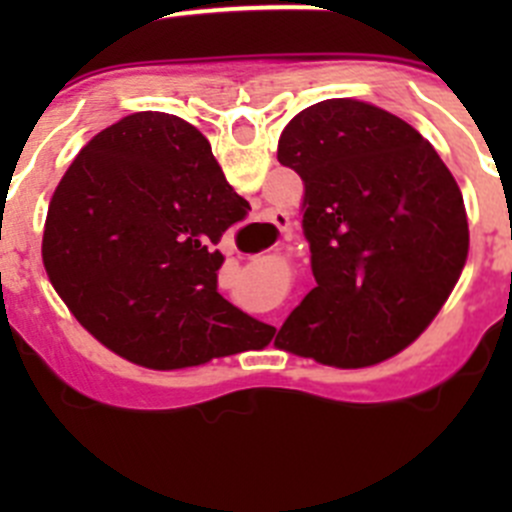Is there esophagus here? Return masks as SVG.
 I'll use <instances>...</instances> for the list:
<instances>
[{
	"mask_svg": "<svg viewBox=\"0 0 512 512\" xmlns=\"http://www.w3.org/2000/svg\"><path fill=\"white\" fill-rule=\"evenodd\" d=\"M266 225H274V228L279 230V235H282V238H289V217H287V212H279V210H271L269 212V217H266Z\"/></svg>",
	"mask_w": 512,
	"mask_h": 512,
	"instance_id": "obj_1",
	"label": "esophagus"
}]
</instances>
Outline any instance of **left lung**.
<instances>
[{"label":"left lung","instance_id":"1","mask_svg":"<svg viewBox=\"0 0 512 512\" xmlns=\"http://www.w3.org/2000/svg\"><path fill=\"white\" fill-rule=\"evenodd\" d=\"M277 158L305 182L315 287L274 343L341 369L400 354L467 261V210L451 171L413 125L356 99L292 117Z\"/></svg>","mask_w":512,"mask_h":512}]
</instances>
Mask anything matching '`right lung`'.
<instances>
[{"label": "right lung", "instance_id": "right-lung-1", "mask_svg": "<svg viewBox=\"0 0 512 512\" xmlns=\"http://www.w3.org/2000/svg\"><path fill=\"white\" fill-rule=\"evenodd\" d=\"M251 210L200 130L135 112L94 135L45 217L43 264L97 341L148 369H184L271 341L217 292V243Z\"/></svg>", "mask_w": 512, "mask_h": 512}]
</instances>
